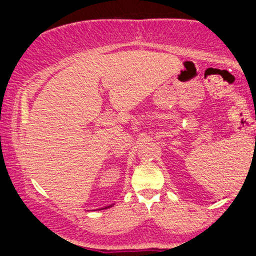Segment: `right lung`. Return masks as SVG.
I'll return each mask as SVG.
<instances>
[{"instance_id":"1","label":"right lung","mask_w":256,"mask_h":256,"mask_svg":"<svg viewBox=\"0 0 256 256\" xmlns=\"http://www.w3.org/2000/svg\"><path fill=\"white\" fill-rule=\"evenodd\" d=\"M112 206H113V204H110V206H107V207H104V208H110V207H112ZM101 210H104V208H101Z\"/></svg>"}]
</instances>
